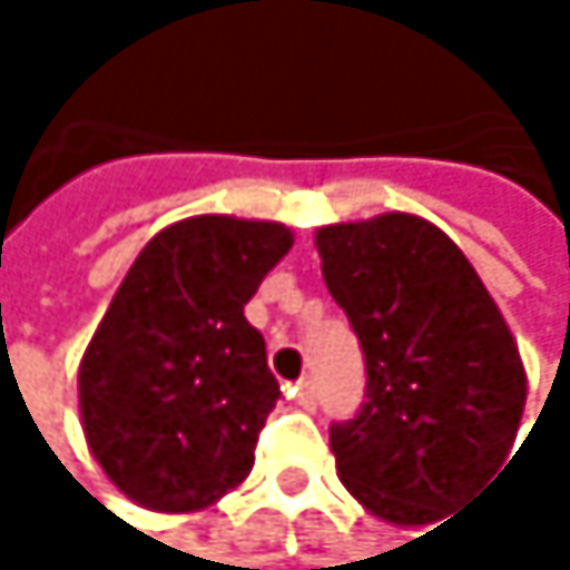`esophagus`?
Wrapping results in <instances>:
<instances>
[{"mask_svg":"<svg viewBox=\"0 0 570 570\" xmlns=\"http://www.w3.org/2000/svg\"><path fill=\"white\" fill-rule=\"evenodd\" d=\"M294 396H297V403H301L304 410H311V406H314V383H311V376H301V380H297Z\"/></svg>","mask_w":570,"mask_h":570,"instance_id":"esophagus-1","label":"esophagus"}]
</instances>
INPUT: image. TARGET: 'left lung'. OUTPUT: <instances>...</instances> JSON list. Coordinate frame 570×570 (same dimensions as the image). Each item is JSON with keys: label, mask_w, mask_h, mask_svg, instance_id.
<instances>
[{"label": "left lung", "mask_w": 570, "mask_h": 570, "mask_svg": "<svg viewBox=\"0 0 570 570\" xmlns=\"http://www.w3.org/2000/svg\"><path fill=\"white\" fill-rule=\"evenodd\" d=\"M314 243L365 358V403L332 424L338 479L390 523H434L517 441L527 403L517 342L465 253L424 218L327 225Z\"/></svg>", "instance_id": "left-lung-1"}]
</instances>
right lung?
Here are the masks:
<instances>
[{
	"label": "right lung",
	"instance_id": "1",
	"mask_svg": "<svg viewBox=\"0 0 570 570\" xmlns=\"http://www.w3.org/2000/svg\"><path fill=\"white\" fill-rule=\"evenodd\" d=\"M294 246L291 228L225 215L153 235L78 372L105 475L146 510L187 513L235 489L279 400L243 307Z\"/></svg>",
	"mask_w": 570,
	"mask_h": 570
}]
</instances>
